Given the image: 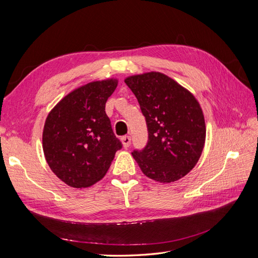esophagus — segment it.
Masks as SVG:
<instances>
[{"mask_svg":"<svg viewBox=\"0 0 258 258\" xmlns=\"http://www.w3.org/2000/svg\"><path fill=\"white\" fill-rule=\"evenodd\" d=\"M121 142H122V145L124 148H128L131 144V138L129 136H124L121 138Z\"/></svg>","mask_w":258,"mask_h":258,"instance_id":"34e87169","label":"esophagus"}]
</instances>
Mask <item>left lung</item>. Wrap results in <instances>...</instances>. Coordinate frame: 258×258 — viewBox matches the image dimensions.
<instances>
[{
	"mask_svg": "<svg viewBox=\"0 0 258 258\" xmlns=\"http://www.w3.org/2000/svg\"><path fill=\"white\" fill-rule=\"evenodd\" d=\"M145 117L148 141L132 156L142 172L160 183L185 176L196 166L206 141V122L191 93L169 76L150 72L124 80Z\"/></svg>",
	"mask_w": 258,
	"mask_h": 258,
	"instance_id": "obj_1",
	"label": "left lung"
}]
</instances>
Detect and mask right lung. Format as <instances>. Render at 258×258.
Masks as SVG:
<instances>
[{"mask_svg": "<svg viewBox=\"0 0 258 258\" xmlns=\"http://www.w3.org/2000/svg\"><path fill=\"white\" fill-rule=\"evenodd\" d=\"M118 81L86 84L67 95L49 112L43 130V151L52 172L75 188L102 178L121 142L105 113Z\"/></svg>", "mask_w": 258, "mask_h": 258, "instance_id": "right-lung-1", "label": "right lung"}]
</instances>
